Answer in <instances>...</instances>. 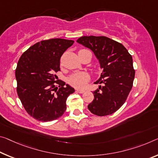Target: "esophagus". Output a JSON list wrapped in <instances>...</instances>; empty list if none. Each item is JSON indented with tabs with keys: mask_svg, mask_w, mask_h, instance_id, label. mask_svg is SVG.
I'll list each match as a JSON object with an SVG mask.
<instances>
[{
	"mask_svg": "<svg viewBox=\"0 0 158 158\" xmlns=\"http://www.w3.org/2000/svg\"><path fill=\"white\" fill-rule=\"evenodd\" d=\"M77 91L78 92V93H79V94H83V93L85 92L84 90H81V89H77Z\"/></svg>",
	"mask_w": 158,
	"mask_h": 158,
	"instance_id": "esophagus-1",
	"label": "esophagus"
}]
</instances>
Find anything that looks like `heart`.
<instances>
[{"instance_id": "b5f03b06", "label": "heart", "mask_w": 158, "mask_h": 158, "mask_svg": "<svg viewBox=\"0 0 158 158\" xmlns=\"http://www.w3.org/2000/svg\"><path fill=\"white\" fill-rule=\"evenodd\" d=\"M89 80V76L86 73H77L72 74L71 77H69L68 82L70 85L75 88L83 89L86 86V84Z\"/></svg>"}]
</instances>
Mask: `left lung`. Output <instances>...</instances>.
<instances>
[{
  "mask_svg": "<svg viewBox=\"0 0 158 158\" xmlns=\"http://www.w3.org/2000/svg\"><path fill=\"white\" fill-rule=\"evenodd\" d=\"M77 43L91 49L103 69L95 84H102L93 94L88 108L98 116H106L122 106L133 86L135 70L131 55L123 45L106 36H81Z\"/></svg>",
  "mask_w": 158,
  "mask_h": 158,
  "instance_id": "obj_1",
  "label": "left lung"
}]
</instances>
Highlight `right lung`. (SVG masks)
Masks as SVG:
<instances>
[{"label":"right lung","instance_id":"obj_1","mask_svg":"<svg viewBox=\"0 0 158 158\" xmlns=\"http://www.w3.org/2000/svg\"><path fill=\"white\" fill-rule=\"evenodd\" d=\"M73 44L63 39L41 41L29 47L17 62V95L27 113L39 121L60 117L67 109V97L74 92L65 82L56 81L62 55Z\"/></svg>","mask_w":158,"mask_h":158}]
</instances>
